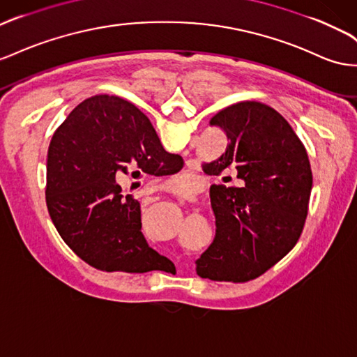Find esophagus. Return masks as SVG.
<instances>
[{
  "label": "esophagus",
  "instance_id": "esophagus-1",
  "mask_svg": "<svg viewBox=\"0 0 357 357\" xmlns=\"http://www.w3.org/2000/svg\"><path fill=\"white\" fill-rule=\"evenodd\" d=\"M162 188H163V189H167V190H171V192H174V188H172V186L169 185V183H163V185H162ZM178 198H180V201H183V197H181V195H180Z\"/></svg>",
  "mask_w": 357,
  "mask_h": 357
}]
</instances>
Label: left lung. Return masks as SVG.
<instances>
[{"label": "left lung", "mask_w": 357, "mask_h": 357, "mask_svg": "<svg viewBox=\"0 0 357 357\" xmlns=\"http://www.w3.org/2000/svg\"><path fill=\"white\" fill-rule=\"evenodd\" d=\"M227 135V149L204 172L238 180L213 185V243L197 275L218 282H248L290 252L301 237L312 190L306 149L281 114L259 102H238L210 119Z\"/></svg>", "instance_id": "1"}]
</instances>
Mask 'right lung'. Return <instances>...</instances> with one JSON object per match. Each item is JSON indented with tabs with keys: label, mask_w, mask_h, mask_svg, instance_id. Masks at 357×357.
I'll list each match as a JSON object with an SVG mask.
<instances>
[{
	"label": "right lung",
	"mask_w": 357,
	"mask_h": 357,
	"mask_svg": "<svg viewBox=\"0 0 357 357\" xmlns=\"http://www.w3.org/2000/svg\"><path fill=\"white\" fill-rule=\"evenodd\" d=\"M183 159L162 147L147 115L117 96H93L55 130L46 158V206L73 252L102 272L168 271L141 231V206L123 176L176 174Z\"/></svg>",
	"instance_id": "obj_1"
}]
</instances>
